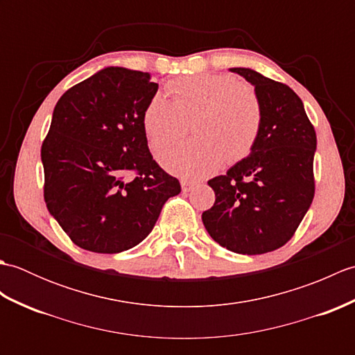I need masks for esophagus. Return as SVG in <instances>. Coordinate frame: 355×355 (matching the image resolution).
I'll return each instance as SVG.
<instances>
[{
    "label": "esophagus",
    "mask_w": 355,
    "mask_h": 355,
    "mask_svg": "<svg viewBox=\"0 0 355 355\" xmlns=\"http://www.w3.org/2000/svg\"><path fill=\"white\" fill-rule=\"evenodd\" d=\"M193 182H189V180H182V191L183 192H189L193 187Z\"/></svg>",
    "instance_id": "obj_1"
}]
</instances>
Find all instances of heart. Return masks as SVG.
Masks as SVG:
<instances>
[{
	"instance_id": "1",
	"label": "heart",
	"mask_w": 355,
	"mask_h": 355,
	"mask_svg": "<svg viewBox=\"0 0 355 355\" xmlns=\"http://www.w3.org/2000/svg\"><path fill=\"white\" fill-rule=\"evenodd\" d=\"M172 101L157 93L148 101L141 125L150 150H160L193 122V140L163 150L166 171L184 178H201L225 160L236 163L252 153L262 126V103L256 89L230 74H193L168 85Z\"/></svg>"
}]
</instances>
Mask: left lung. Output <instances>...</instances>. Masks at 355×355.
<instances>
[{"instance_id":"left-lung-1","label":"left lung","mask_w":355,"mask_h":355,"mask_svg":"<svg viewBox=\"0 0 355 355\" xmlns=\"http://www.w3.org/2000/svg\"><path fill=\"white\" fill-rule=\"evenodd\" d=\"M254 85L262 126L248 157L209 180L215 202L202 224L218 244L241 254H262L293 238L310 209L315 131L293 89L250 69H230Z\"/></svg>"}]
</instances>
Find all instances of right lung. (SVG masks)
Listing matches in <instances>:
<instances>
[{"instance_id": "right-lung-1", "label": "right lung", "mask_w": 355, "mask_h": 355, "mask_svg": "<svg viewBox=\"0 0 355 355\" xmlns=\"http://www.w3.org/2000/svg\"><path fill=\"white\" fill-rule=\"evenodd\" d=\"M149 73L108 67L61 96L41 146L44 200L74 244L119 253L145 239L182 192L148 149Z\"/></svg>"}]
</instances>
